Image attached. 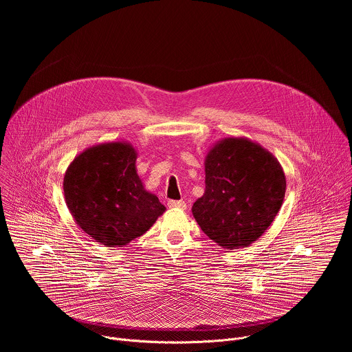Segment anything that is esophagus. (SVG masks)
<instances>
[{
  "label": "esophagus",
  "instance_id": "obj_1",
  "mask_svg": "<svg viewBox=\"0 0 352 352\" xmlns=\"http://www.w3.org/2000/svg\"><path fill=\"white\" fill-rule=\"evenodd\" d=\"M167 206L170 209H179V210H185L186 209V204L182 202V200H168Z\"/></svg>",
  "mask_w": 352,
  "mask_h": 352
}]
</instances>
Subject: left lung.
<instances>
[{
	"instance_id": "left-lung-1",
	"label": "left lung",
	"mask_w": 352,
	"mask_h": 352,
	"mask_svg": "<svg viewBox=\"0 0 352 352\" xmlns=\"http://www.w3.org/2000/svg\"><path fill=\"white\" fill-rule=\"evenodd\" d=\"M205 193L192 214L227 249L248 248L274 221L285 196V175L267 148L248 138H224L205 157Z\"/></svg>"
}]
</instances>
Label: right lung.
<instances>
[{
  "label": "right lung",
  "instance_id": "obj_1",
  "mask_svg": "<svg viewBox=\"0 0 352 352\" xmlns=\"http://www.w3.org/2000/svg\"><path fill=\"white\" fill-rule=\"evenodd\" d=\"M136 148L124 140L87 147L68 166L64 196L78 227L109 248L143 235L166 212L144 189L136 171Z\"/></svg>",
  "mask_w": 352,
  "mask_h": 352
}]
</instances>
